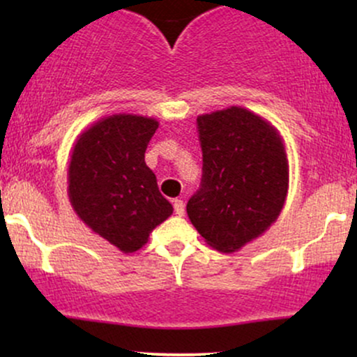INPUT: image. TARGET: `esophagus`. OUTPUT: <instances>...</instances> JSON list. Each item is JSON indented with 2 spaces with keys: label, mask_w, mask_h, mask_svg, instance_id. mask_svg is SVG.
Here are the masks:
<instances>
[{
  "label": "esophagus",
  "mask_w": 357,
  "mask_h": 357,
  "mask_svg": "<svg viewBox=\"0 0 357 357\" xmlns=\"http://www.w3.org/2000/svg\"><path fill=\"white\" fill-rule=\"evenodd\" d=\"M174 213L178 216H183L184 215V202L183 199H174Z\"/></svg>",
  "instance_id": "1"
}]
</instances>
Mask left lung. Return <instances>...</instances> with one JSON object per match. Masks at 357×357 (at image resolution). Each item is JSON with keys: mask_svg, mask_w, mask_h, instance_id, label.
<instances>
[{"mask_svg": "<svg viewBox=\"0 0 357 357\" xmlns=\"http://www.w3.org/2000/svg\"><path fill=\"white\" fill-rule=\"evenodd\" d=\"M202 188L186 204L192 227L218 252L233 253L275 223L289 191L284 139L245 107L203 114Z\"/></svg>", "mask_w": 357, "mask_h": 357, "instance_id": "left-lung-1", "label": "left lung"}]
</instances>
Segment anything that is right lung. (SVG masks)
Listing matches in <instances>:
<instances>
[{"instance_id": "right-lung-1", "label": "right lung", "mask_w": 357, "mask_h": 357, "mask_svg": "<svg viewBox=\"0 0 357 357\" xmlns=\"http://www.w3.org/2000/svg\"><path fill=\"white\" fill-rule=\"evenodd\" d=\"M159 122L136 114L107 116L77 137L68 165V199L85 225L132 253L173 215L144 153Z\"/></svg>"}]
</instances>
